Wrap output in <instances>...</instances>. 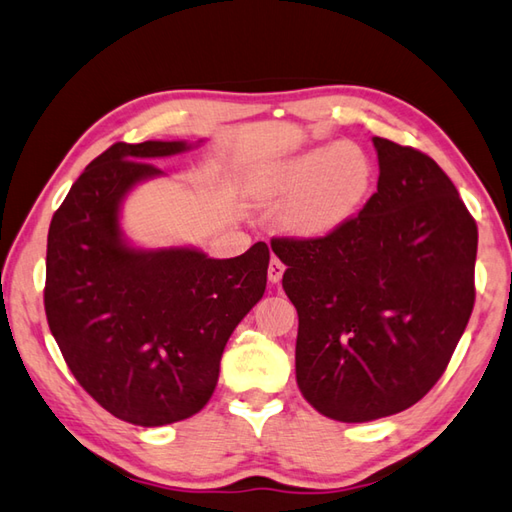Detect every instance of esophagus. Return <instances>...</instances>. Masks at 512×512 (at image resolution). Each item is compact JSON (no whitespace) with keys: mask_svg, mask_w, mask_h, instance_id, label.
Instances as JSON below:
<instances>
[{"mask_svg":"<svg viewBox=\"0 0 512 512\" xmlns=\"http://www.w3.org/2000/svg\"><path fill=\"white\" fill-rule=\"evenodd\" d=\"M284 270H286V266L282 264V259L279 257H270V264H268V279L273 284H279V279H282V275H284Z\"/></svg>","mask_w":512,"mask_h":512,"instance_id":"obj_1","label":"esophagus"}]
</instances>
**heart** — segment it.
<instances>
[{"label": "heart", "mask_w": 512, "mask_h": 512, "mask_svg": "<svg viewBox=\"0 0 512 512\" xmlns=\"http://www.w3.org/2000/svg\"><path fill=\"white\" fill-rule=\"evenodd\" d=\"M375 184L373 162L357 144H326L286 159L268 177V197L290 202L286 224L297 235L326 237L355 219Z\"/></svg>", "instance_id": "1"}]
</instances>
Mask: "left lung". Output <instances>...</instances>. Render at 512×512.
Instances as JSON below:
<instances>
[{"instance_id":"obj_1","label":"left lung","mask_w":512,"mask_h":512,"mask_svg":"<svg viewBox=\"0 0 512 512\" xmlns=\"http://www.w3.org/2000/svg\"><path fill=\"white\" fill-rule=\"evenodd\" d=\"M377 193L326 237H273L299 315L295 375L317 413L346 424L417 404L475 306L477 224L422 150L373 137Z\"/></svg>"}]
</instances>
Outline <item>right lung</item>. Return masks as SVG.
<instances>
[{
    "label": "right lung",
    "mask_w": 512,
    "mask_h": 512,
    "mask_svg": "<svg viewBox=\"0 0 512 512\" xmlns=\"http://www.w3.org/2000/svg\"><path fill=\"white\" fill-rule=\"evenodd\" d=\"M184 142H117L95 157L48 228L44 308L70 373L110 415L135 426L193 417L217 386L228 337L266 290L268 246L233 259L193 248L135 250L119 204L162 173L148 159Z\"/></svg>",
    "instance_id": "obj_1"
}]
</instances>
